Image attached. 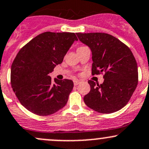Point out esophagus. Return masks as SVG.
Segmentation results:
<instances>
[{"mask_svg":"<svg viewBox=\"0 0 149 149\" xmlns=\"http://www.w3.org/2000/svg\"><path fill=\"white\" fill-rule=\"evenodd\" d=\"M73 83H74V86H77L81 83V81H78V80H75V81H73Z\"/></svg>","mask_w":149,"mask_h":149,"instance_id":"esophagus-1","label":"esophagus"}]
</instances>
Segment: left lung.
I'll return each mask as SVG.
<instances>
[{
	"label": "left lung",
	"mask_w": 149,
	"mask_h": 149,
	"mask_svg": "<svg viewBox=\"0 0 149 149\" xmlns=\"http://www.w3.org/2000/svg\"><path fill=\"white\" fill-rule=\"evenodd\" d=\"M92 52V74L104 73V82L89 81L91 91L83 97L88 107L109 114L128 103L138 84V68L132 51L117 38L102 32L77 33Z\"/></svg>",
	"instance_id": "1"
}]
</instances>
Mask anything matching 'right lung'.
I'll return each mask as SVG.
<instances>
[{
  "mask_svg": "<svg viewBox=\"0 0 149 149\" xmlns=\"http://www.w3.org/2000/svg\"><path fill=\"white\" fill-rule=\"evenodd\" d=\"M77 40L73 32H46L19 51L11 66V86L19 102L31 112L47 116L66 105L73 81L55 78L54 83L49 73L62 63Z\"/></svg>",
  "mask_w": 149,
  "mask_h": 149,
  "instance_id": "add662e5",
  "label": "right lung"
}]
</instances>
